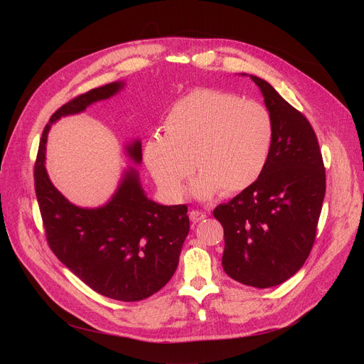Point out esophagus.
Here are the masks:
<instances>
[{
  "label": "esophagus",
  "mask_w": 364,
  "mask_h": 364,
  "mask_svg": "<svg viewBox=\"0 0 364 364\" xmlns=\"http://www.w3.org/2000/svg\"><path fill=\"white\" fill-rule=\"evenodd\" d=\"M188 217L193 223H199L206 218V213H202V211H199V209H193V211H190Z\"/></svg>",
  "instance_id": "esophagus-1"
}]
</instances>
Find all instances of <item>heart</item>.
I'll list each match as a JSON object with an SVG mask.
<instances>
[{
	"mask_svg": "<svg viewBox=\"0 0 364 364\" xmlns=\"http://www.w3.org/2000/svg\"><path fill=\"white\" fill-rule=\"evenodd\" d=\"M165 136H151L144 162L162 192L180 199L193 171L192 192L211 199L232 196L251 187L269 164L274 124L270 110L240 95L195 88L172 105L164 121Z\"/></svg>",
	"mask_w": 364,
	"mask_h": 364,
	"instance_id": "b5f03b06",
	"label": "heart"
}]
</instances>
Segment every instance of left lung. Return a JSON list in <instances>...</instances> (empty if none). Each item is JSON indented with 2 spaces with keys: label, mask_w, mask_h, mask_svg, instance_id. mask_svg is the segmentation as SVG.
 Listing matches in <instances>:
<instances>
[{
  "label": "left lung",
  "mask_w": 364,
  "mask_h": 364,
  "mask_svg": "<svg viewBox=\"0 0 364 364\" xmlns=\"http://www.w3.org/2000/svg\"><path fill=\"white\" fill-rule=\"evenodd\" d=\"M259 87L274 124L272 155L261 177L214 209L224 228L223 269L236 282L272 288L292 277L309 258L326 192L316 132L267 81Z\"/></svg>",
  "instance_id": "left-lung-1"
}]
</instances>
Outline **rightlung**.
I'll list each match as a JSON object with an SVG mask.
<instances>
[{
    "label": "right lung",
    "instance_id": "1",
    "mask_svg": "<svg viewBox=\"0 0 364 364\" xmlns=\"http://www.w3.org/2000/svg\"><path fill=\"white\" fill-rule=\"evenodd\" d=\"M124 82L90 90L57 109L43 131L33 169L35 193L47 242L54 255L97 294L124 302L161 291L176 273L190 223L186 205L149 199L136 168H128L110 200L99 208L70 203L48 178L46 144L50 127L62 117L117 94ZM128 158L141 164V141L127 146Z\"/></svg>",
    "mask_w": 364,
    "mask_h": 364
}]
</instances>
